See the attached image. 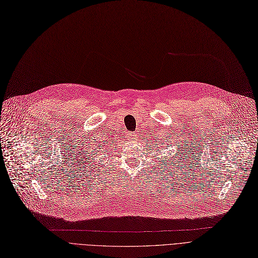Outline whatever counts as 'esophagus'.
Listing matches in <instances>:
<instances>
[{"label": "esophagus", "instance_id": "34e87169", "mask_svg": "<svg viewBox=\"0 0 258 258\" xmlns=\"http://www.w3.org/2000/svg\"><path fill=\"white\" fill-rule=\"evenodd\" d=\"M128 137L131 138V140L136 141L137 138H138V135H137V134H134V133H133V134H130V133H128Z\"/></svg>", "mask_w": 258, "mask_h": 258}]
</instances>
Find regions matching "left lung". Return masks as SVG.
<instances>
[{
	"label": "left lung",
	"mask_w": 258,
	"mask_h": 258,
	"mask_svg": "<svg viewBox=\"0 0 258 258\" xmlns=\"http://www.w3.org/2000/svg\"><path fill=\"white\" fill-rule=\"evenodd\" d=\"M176 137H178L177 135H176ZM174 137H172L171 136V134H169V136H165V139H160V141H159V145H157V144H155V148L157 147V146H161V147H158V149H156V151H158L159 153L161 154V149H168V148H171L172 147L173 145H175V147H176V151H173V153H174V156L172 157L173 159V161H174V164H173V166H180V165H175V164H177V161L176 160H179V164H183L182 163V160H184V161H187L186 160V157L188 156V154H189V150L190 149H192V148H190L189 146H191L192 144H190L189 145V140H182L183 138H175L174 140L173 138ZM176 139H180L181 140L179 141L177 143H174V141H176ZM169 141V142L168 143L167 141ZM163 143V145H161V144ZM192 152V151H191ZM189 158V157H188ZM192 158V157H191ZM189 160V159H188ZM165 161H167V158H164V159H161L160 160V163H165ZM161 164V165H163ZM168 164H170V163H168ZM179 169V168H178ZM174 172V171H173ZM182 172H183V170H182ZM177 173H178V171H177ZM175 174V173H174Z\"/></svg>",
	"instance_id": "8db88e82"
}]
</instances>
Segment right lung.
<instances>
[{
    "instance_id": "1",
    "label": "right lung",
    "mask_w": 258,
    "mask_h": 258,
    "mask_svg": "<svg viewBox=\"0 0 258 258\" xmlns=\"http://www.w3.org/2000/svg\"><path fill=\"white\" fill-rule=\"evenodd\" d=\"M103 142H104L103 145L101 144V142H99V145H98V146H99V147H104V146H107V144H105V142H106V140H104ZM112 144H113V141L111 142V144H110L109 146H112ZM97 148H98V147H95L94 149H97ZM99 149H101V148H99ZM102 149H104V148H102ZM101 151H102V150H101ZM102 153H103V151H102ZM87 154H88V153H87ZM91 155H92V154H91ZM89 157H90V156H89ZM86 160H87V159H86ZM89 164H92V163H89ZM88 166H90V165H88ZM90 167H91V166H90Z\"/></svg>"
}]
</instances>
